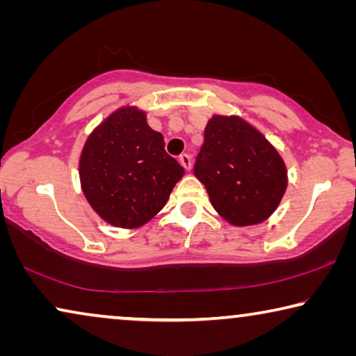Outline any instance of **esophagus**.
Wrapping results in <instances>:
<instances>
[{
  "instance_id": "obj_1",
  "label": "esophagus",
  "mask_w": 356,
  "mask_h": 356,
  "mask_svg": "<svg viewBox=\"0 0 356 356\" xmlns=\"http://www.w3.org/2000/svg\"><path fill=\"white\" fill-rule=\"evenodd\" d=\"M178 162H179V163H181V167H183L184 170H191L193 160H191V157H189V155H188V154H181V155H179Z\"/></svg>"
}]
</instances>
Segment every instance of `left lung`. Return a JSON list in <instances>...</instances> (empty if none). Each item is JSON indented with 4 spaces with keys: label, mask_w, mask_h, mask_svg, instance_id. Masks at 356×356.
I'll return each mask as SVG.
<instances>
[{
    "label": "left lung",
    "mask_w": 356,
    "mask_h": 356,
    "mask_svg": "<svg viewBox=\"0 0 356 356\" xmlns=\"http://www.w3.org/2000/svg\"><path fill=\"white\" fill-rule=\"evenodd\" d=\"M194 175L228 223L256 225L269 218L284 197L286 167L277 149L240 116L213 115Z\"/></svg>",
    "instance_id": "1"
}]
</instances>
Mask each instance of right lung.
Returning a JSON list of instances; mask_svg holds the SVG:
<instances>
[{
    "label": "right lung",
    "mask_w": 356,
    "mask_h": 356,
    "mask_svg": "<svg viewBox=\"0 0 356 356\" xmlns=\"http://www.w3.org/2000/svg\"><path fill=\"white\" fill-rule=\"evenodd\" d=\"M184 168L165 152L163 136L136 106H121L87 138L79 159L82 193L120 228H138L167 204Z\"/></svg>",
    "instance_id": "obj_1"
}]
</instances>
